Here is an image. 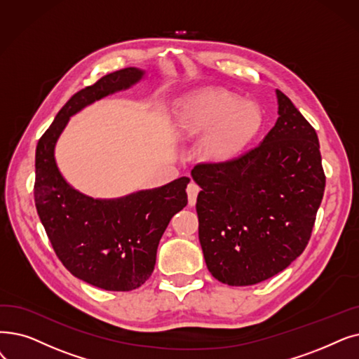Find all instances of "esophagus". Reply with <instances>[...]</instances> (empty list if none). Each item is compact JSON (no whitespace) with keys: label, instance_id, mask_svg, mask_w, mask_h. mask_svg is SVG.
Here are the masks:
<instances>
[{"label":"esophagus","instance_id":"34e87169","mask_svg":"<svg viewBox=\"0 0 359 359\" xmlns=\"http://www.w3.org/2000/svg\"><path fill=\"white\" fill-rule=\"evenodd\" d=\"M188 198H189V205H195L196 202V196H198V192H199V186L195 183V182H191L188 184Z\"/></svg>","mask_w":359,"mask_h":359}]
</instances>
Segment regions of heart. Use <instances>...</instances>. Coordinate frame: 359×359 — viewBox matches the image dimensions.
<instances>
[{
  "mask_svg": "<svg viewBox=\"0 0 359 359\" xmlns=\"http://www.w3.org/2000/svg\"><path fill=\"white\" fill-rule=\"evenodd\" d=\"M176 120L184 136L207 135L202 149L214 163L235 158L261 128L258 107L226 90H204L186 98Z\"/></svg>",
  "mask_w": 359,
  "mask_h": 359,
  "instance_id": "heart-1",
  "label": "heart"
}]
</instances>
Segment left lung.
<instances>
[{
  "label": "left lung",
  "mask_w": 359,
  "mask_h": 359,
  "mask_svg": "<svg viewBox=\"0 0 359 359\" xmlns=\"http://www.w3.org/2000/svg\"><path fill=\"white\" fill-rule=\"evenodd\" d=\"M277 120L261 144L224 163L198 164L199 242L218 282L249 286L283 271L311 238L325 176L318 136L276 89Z\"/></svg>",
  "instance_id": "left-lung-1"
}]
</instances>
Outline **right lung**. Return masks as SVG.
<instances>
[{"label":"right lung","instance_id":"add662e5","mask_svg":"<svg viewBox=\"0 0 359 359\" xmlns=\"http://www.w3.org/2000/svg\"><path fill=\"white\" fill-rule=\"evenodd\" d=\"M145 72L126 67L76 92L36 145L35 204L63 266L83 282L114 292L142 286L154 271L157 248L171 217L188 204L189 177L126 196H88L63 177L55 145L72 116L85 107L139 83Z\"/></svg>","mask_w":359,"mask_h":359}]
</instances>
